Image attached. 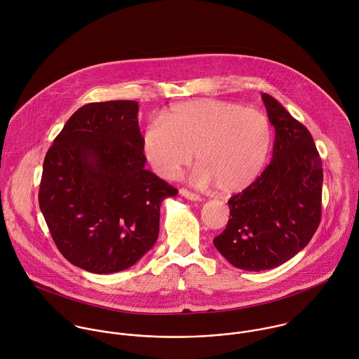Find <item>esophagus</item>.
I'll list each match as a JSON object with an SVG mask.
<instances>
[{"label": "esophagus", "mask_w": 359, "mask_h": 359, "mask_svg": "<svg viewBox=\"0 0 359 359\" xmlns=\"http://www.w3.org/2000/svg\"><path fill=\"white\" fill-rule=\"evenodd\" d=\"M179 193H180L184 198H187V200H191V201H201V197H200L198 194L191 193V191H189V190H186V189H180Z\"/></svg>", "instance_id": "34e87169"}]
</instances>
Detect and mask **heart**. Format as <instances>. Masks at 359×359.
Wrapping results in <instances>:
<instances>
[{
    "label": "heart",
    "instance_id": "1",
    "mask_svg": "<svg viewBox=\"0 0 359 359\" xmlns=\"http://www.w3.org/2000/svg\"><path fill=\"white\" fill-rule=\"evenodd\" d=\"M271 124L264 113L218 99L176 103L142 134V154L162 179L176 177L193 161L191 182L215 184L221 193H236L260 175L271 147Z\"/></svg>",
    "mask_w": 359,
    "mask_h": 359
}]
</instances>
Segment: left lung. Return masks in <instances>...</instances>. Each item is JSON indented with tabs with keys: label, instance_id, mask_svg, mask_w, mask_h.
<instances>
[{
	"label": "left lung",
	"instance_id": "1",
	"mask_svg": "<svg viewBox=\"0 0 359 359\" xmlns=\"http://www.w3.org/2000/svg\"><path fill=\"white\" fill-rule=\"evenodd\" d=\"M262 99L276 128L273 158L242 193L229 198V221L214 239L235 267L260 271L298 255L322 219L323 168L309 130L269 93Z\"/></svg>",
	"mask_w": 359,
	"mask_h": 359
}]
</instances>
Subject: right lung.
Returning <instances> with one entry per match:
<instances>
[{
  "label": "right lung",
  "instance_id": "add662e5",
  "mask_svg": "<svg viewBox=\"0 0 359 359\" xmlns=\"http://www.w3.org/2000/svg\"><path fill=\"white\" fill-rule=\"evenodd\" d=\"M135 100L79 107L46 154L39 205L60 253L110 274L156 242L161 204L177 190L147 170Z\"/></svg>",
  "mask_w": 359,
  "mask_h": 359
}]
</instances>
